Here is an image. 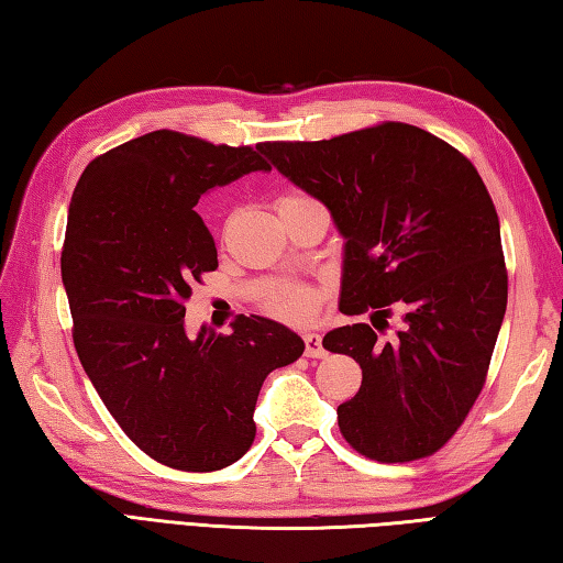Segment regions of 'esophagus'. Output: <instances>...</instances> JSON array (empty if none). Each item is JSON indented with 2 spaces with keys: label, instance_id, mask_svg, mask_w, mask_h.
Returning <instances> with one entry per match:
<instances>
[{
  "label": "esophagus",
  "instance_id": "1",
  "mask_svg": "<svg viewBox=\"0 0 563 563\" xmlns=\"http://www.w3.org/2000/svg\"><path fill=\"white\" fill-rule=\"evenodd\" d=\"M305 355L307 357H324L327 355L319 333H305Z\"/></svg>",
  "mask_w": 563,
  "mask_h": 563
}]
</instances>
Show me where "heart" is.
<instances>
[{
  "mask_svg": "<svg viewBox=\"0 0 563 563\" xmlns=\"http://www.w3.org/2000/svg\"><path fill=\"white\" fill-rule=\"evenodd\" d=\"M288 198H297V196H285L280 200H288ZM275 309H278V312H283V314H288V317H302L309 309V295L302 292V290L288 292L278 305H275Z\"/></svg>",
  "mask_w": 563,
  "mask_h": 563,
  "instance_id": "b5f03b06",
  "label": "heart"
}]
</instances>
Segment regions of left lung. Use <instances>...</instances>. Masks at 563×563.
Segmentation results:
<instances>
[{
    "label": "left lung",
    "instance_id": "obj_1",
    "mask_svg": "<svg viewBox=\"0 0 563 563\" xmlns=\"http://www.w3.org/2000/svg\"><path fill=\"white\" fill-rule=\"evenodd\" d=\"M288 181L324 202L343 236L341 312L388 307L394 342L369 324L329 331L324 349L361 363L363 385L339 428L377 462H411L454 435L484 387L504 324L508 275L494 200L474 164L406 123L319 142H263Z\"/></svg>",
    "mask_w": 563,
    "mask_h": 563
}]
</instances>
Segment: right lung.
I'll return each instance as SVG.
<instances>
[{"label": "right lung", "instance_id": "add662e5", "mask_svg": "<svg viewBox=\"0 0 563 563\" xmlns=\"http://www.w3.org/2000/svg\"><path fill=\"white\" fill-rule=\"evenodd\" d=\"M271 172L261 145L227 147L154 130L101 154L69 202L63 285L84 373L135 445L172 470L230 466L256 435L263 379L305 341L266 317L232 333H186V307L218 249L198 198Z\"/></svg>", "mask_w": 563, "mask_h": 563}]
</instances>
